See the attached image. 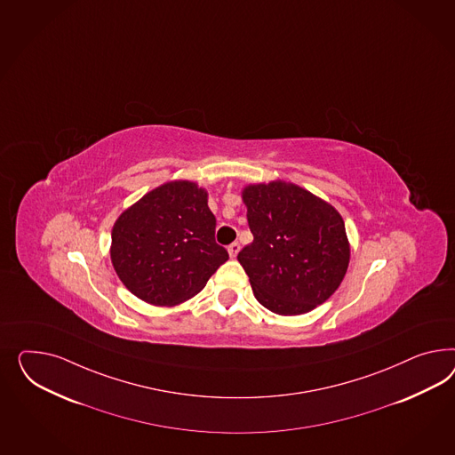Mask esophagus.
Listing matches in <instances>:
<instances>
[{
	"label": "esophagus",
	"mask_w": 455,
	"mask_h": 455,
	"mask_svg": "<svg viewBox=\"0 0 455 455\" xmlns=\"http://www.w3.org/2000/svg\"><path fill=\"white\" fill-rule=\"evenodd\" d=\"M239 249H241V246H239V243H233L231 246L228 247V252H229V258H231V259H234V258L237 256Z\"/></svg>",
	"instance_id": "1"
}]
</instances>
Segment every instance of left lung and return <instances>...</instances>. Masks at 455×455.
<instances>
[{"label":"left lung","instance_id":"8db88e82","mask_svg":"<svg viewBox=\"0 0 455 455\" xmlns=\"http://www.w3.org/2000/svg\"><path fill=\"white\" fill-rule=\"evenodd\" d=\"M243 203L254 241L237 260L260 304L279 315H299L331 298L351 259L338 209L283 180L247 184Z\"/></svg>","mask_w":455,"mask_h":455}]
</instances>
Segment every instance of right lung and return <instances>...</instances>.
Segmentation results:
<instances>
[{
	"label": "right lung",
	"instance_id": "1",
	"mask_svg": "<svg viewBox=\"0 0 455 455\" xmlns=\"http://www.w3.org/2000/svg\"><path fill=\"white\" fill-rule=\"evenodd\" d=\"M214 229L204 188L186 180L164 182L119 214L111 231L113 267L136 298L178 306L201 292L229 259Z\"/></svg>",
	"mask_w": 455,
	"mask_h": 455
}]
</instances>
